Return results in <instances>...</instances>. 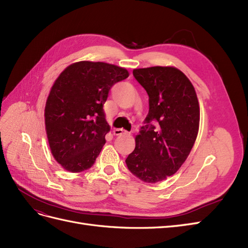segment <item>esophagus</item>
I'll use <instances>...</instances> for the list:
<instances>
[{
  "mask_svg": "<svg viewBox=\"0 0 248 248\" xmlns=\"http://www.w3.org/2000/svg\"><path fill=\"white\" fill-rule=\"evenodd\" d=\"M114 134L115 136H121V134H124V133H127V131L126 130H124L123 128H116V129H114Z\"/></svg>",
  "mask_w": 248,
  "mask_h": 248,
  "instance_id": "obj_1",
  "label": "esophagus"
}]
</instances>
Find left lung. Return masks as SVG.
Segmentation results:
<instances>
[{
  "mask_svg": "<svg viewBox=\"0 0 248 248\" xmlns=\"http://www.w3.org/2000/svg\"><path fill=\"white\" fill-rule=\"evenodd\" d=\"M133 77L148 93L149 112L125 162L141 181L156 183L174 175L188 157L199 132V100L190 80L175 67L134 69Z\"/></svg>",
  "mask_w": 248,
  "mask_h": 248,
  "instance_id": "obj_1",
  "label": "left lung"
}]
</instances>
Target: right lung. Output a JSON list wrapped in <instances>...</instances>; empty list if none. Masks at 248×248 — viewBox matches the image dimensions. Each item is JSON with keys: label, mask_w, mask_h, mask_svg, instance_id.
<instances>
[{"label": "right lung", "mask_w": 248, "mask_h": 248, "mask_svg": "<svg viewBox=\"0 0 248 248\" xmlns=\"http://www.w3.org/2000/svg\"><path fill=\"white\" fill-rule=\"evenodd\" d=\"M128 76L122 67L81 61L56 79L44 118L51 154L64 170L79 172L93 166L110 129L103 104L110 88Z\"/></svg>", "instance_id": "obj_1"}]
</instances>
